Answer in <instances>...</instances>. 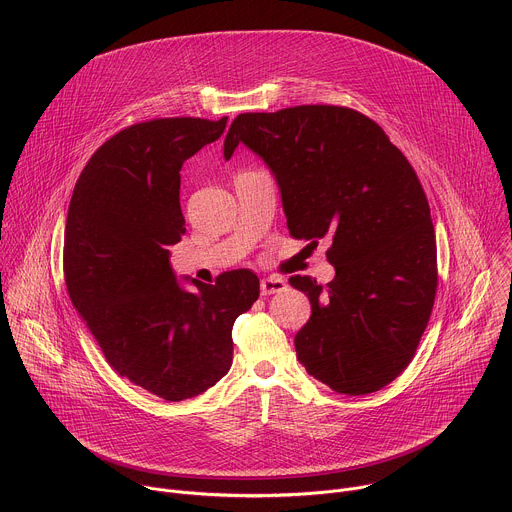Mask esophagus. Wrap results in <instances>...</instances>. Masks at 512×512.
<instances>
[{
  "mask_svg": "<svg viewBox=\"0 0 512 512\" xmlns=\"http://www.w3.org/2000/svg\"><path fill=\"white\" fill-rule=\"evenodd\" d=\"M281 289H285V281L281 277H263L261 279V296L279 294Z\"/></svg>",
  "mask_w": 512,
  "mask_h": 512,
  "instance_id": "esophagus-1",
  "label": "esophagus"
}]
</instances>
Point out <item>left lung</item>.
Here are the masks:
<instances>
[{
  "instance_id": "left-lung-1",
  "label": "left lung",
  "mask_w": 512,
  "mask_h": 512,
  "mask_svg": "<svg viewBox=\"0 0 512 512\" xmlns=\"http://www.w3.org/2000/svg\"><path fill=\"white\" fill-rule=\"evenodd\" d=\"M239 143L275 176L289 235L312 247L332 239L330 283L289 277L312 304L294 340L298 360L336 393L387 387L411 362L437 287L435 231L415 170L373 119L348 107L241 113L225 160Z\"/></svg>"
}]
</instances>
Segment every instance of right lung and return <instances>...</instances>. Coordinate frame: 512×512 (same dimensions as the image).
Instances as JSON below:
<instances>
[{"label":"right lung","instance_id":"add662e5","mask_svg":"<svg viewBox=\"0 0 512 512\" xmlns=\"http://www.w3.org/2000/svg\"><path fill=\"white\" fill-rule=\"evenodd\" d=\"M227 127L198 117L135 123L87 162L64 229V281L72 306L111 369L166 401H184L221 381L233 364V324L259 298L249 269L192 279L170 265L186 233L180 170Z\"/></svg>","mask_w":512,"mask_h":512}]
</instances>
